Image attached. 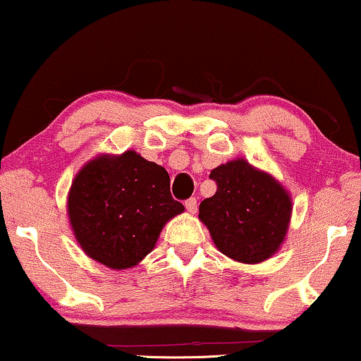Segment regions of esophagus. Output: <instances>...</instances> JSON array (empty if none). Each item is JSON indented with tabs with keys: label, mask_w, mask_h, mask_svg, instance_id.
I'll return each mask as SVG.
<instances>
[{
	"label": "esophagus",
	"mask_w": 361,
	"mask_h": 361,
	"mask_svg": "<svg viewBox=\"0 0 361 361\" xmlns=\"http://www.w3.org/2000/svg\"><path fill=\"white\" fill-rule=\"evenodd\" d=\"M185 206H186L188 212H191V214H195V212L197 211V201H196V197H190V200H186V201H185Z\"/></svg>",
	"instance_id": "34e87169"
}]
</instances>
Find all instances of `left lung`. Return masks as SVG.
<instances>
[{
    "label": "left lung",
    "mask_w": 361,
    "mask_h": 361,
    "mask_svg": "<svg viewBox=\"0 0 361 361\" xmlns=\"http://www.w3.org/2000/svg\"><path fill=\"white\" fill-rule=\"evenodd\" d=\"M209 178L217 191L200 204V219L216 247L242 263L276 253L291 219V200L280 183L242 159L217 166Z\"/></svg>",
    "instance_id": "1"
}]
</instances>
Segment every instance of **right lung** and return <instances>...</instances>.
Returning <instances> with one entry per match:
<instances>
[{"instance_id": "1", "label": "right lung", "mask_w": 361, "mask_h": 361, "mask_svg": "<svg viewBox=\"0 0 361 361\" xmlns=\"http://www.w3.org/2000/svg\"><path fill=\"white\" fill-rule=\"evenodd\" d=\"M183 209L171 197L164 166L134 150L88 161L68 195L70 222L81 248L114 270L137 265L155 247L165 222Z\"/></svg>"}]
</instances>
